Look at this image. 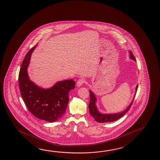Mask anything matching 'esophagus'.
<instances>
[{
    "label": "esophagus",
    "instance_id": "obj_1",
    "mask_svg": "<svg viewBox=\"0 0 160 160\" xmlns=\"http://www.w3.org/2000/svg\"><path fill=\"white\" fill-rule=\"evenodd\" d=\"M85 82V80L83 79V78H81V79H79L78 81H77V83H76V85L78 87L81 86L82 84H84V82Z\"/></svg>",
    "mask_w": 160,
    "mask_h": 160
}]
</instances>
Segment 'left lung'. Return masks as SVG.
<instances>
[{
	"mask_svg": "<svg viewBox=\"0 0 160 160\" xmlns=\"http://www.w3.org/2000/svg\"><path fill=\"white\" fill-rule=\"evenodd\" d=\"M130 58L135 61L136 59L133 55L132 52L130 51ZM138 85L136 88V93L135 94L134 97H135L136 93L138 90ZM90 103L89 105V112L90 113L92 117H93L95 120L96 122H98L100 123H104V122H113L115 121L118 120L121 117H122L128 111L130 110L131 105L132 104L133 101L134 100L133 98L132 101L131 102L130 104L128 105V108L126 110L118 113H111V114H103L101 113L98 111V108L96 106V98L95 94L90 90Z\"/></svg>",
	"mask_w": 160,
	"mask_h": 160,
	"instance_id": "left-lung-1",
	"label": "left lung"
}]
</instances>
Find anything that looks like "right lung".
<instances>
[{
  "label": "right lung",
  "mask_w": 160,
  "mask_h": 160,
  "mask_svg": "<svg viewBox=\"0 0 160 160\" xmlns=\"http://www.w3.org/2000/svg\"><path fill=\"white\" fill-rule=\"evenodd\" d=\"M37 45L25 57L19 74L21 95L28 109L40 120L53 122L64 115L69 102V92L74 89L73 80L58 81L49 89H42L30 81L27 68L32 52Z\"/></svg>",
  "instance_id": "1"
}]
</instances>
